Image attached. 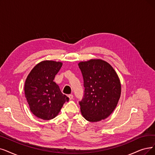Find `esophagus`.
Masks as SVG:
<instances>
[{"label":"esophagus","mask_w":155,"mask_h":155,"mask_svg":"<svg viewBox=\"0 0 155 155\" xmlns=\"http://www.w3.org/2000/svg\"><path fill=\"white\" fill-rule=\"evenodd\" d=\"M68 97H69V100H72V99H73V95H72V94L69 95H68Z\"/></svg>","instance_id":"obj_1"}]
</instances>
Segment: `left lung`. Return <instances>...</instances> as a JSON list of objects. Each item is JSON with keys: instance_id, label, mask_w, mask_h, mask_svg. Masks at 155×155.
Instances as JSON below:
<instances>
[{"instance_id": "1", "label": "left lung", "mask_w": 155, "mask_h": 155, "mask_svg": "<svg viewBox=\"0 0 155 155\" xmlns=\"http://www.w3.org/2000/svg\"><path fill=\"white\" fill-rule=\"evenodd\" d=\"M84 80V95L79 102L83 116L91 122L106 119L115 109L121 96V83L113 67L101 59L78 64Z\"/></svg>"}]
</instances>
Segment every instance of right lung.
<instances>
[{
  "instance_id": "add662e5",
  "label": "right lung",
  "mask_w": 155,
  "mask_h": 155,
  "mask_svg": "<svg viewBox=\"0 0 155 155\" xmlns=\"http://www.w3.org/2000/svg\"><path fill=\"white\" fill-rule=\"evenodd\" d=\"M61 66V61H42L31 70L25 80V95L30 110L40 119H53L69 100L53 81Z\"/></svg>"
}]
</instances>
